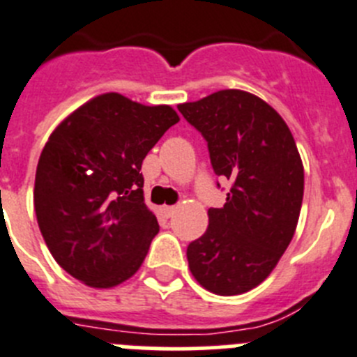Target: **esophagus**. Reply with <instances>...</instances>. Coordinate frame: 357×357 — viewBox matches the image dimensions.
<instances>
[{"instance_id": "34e87169", "label": "esophagus", "mask_w": 357, "mask_h": 357, "mask_svg": "<svg viewBox=\"0 0 357 357\" xmlns=\"http://www.w3.org/2000/svg\"><path fill=\"white\" fill-rule=\"evenodd\" d=\"M162 213H163V215H165V216H167V218H171V216L176 213V206H163Z\"/></svg>"}]
</instances>
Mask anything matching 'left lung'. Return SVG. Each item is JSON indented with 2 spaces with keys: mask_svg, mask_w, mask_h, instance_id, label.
<instances>
[{
  "mask_svg": "<svg viewBox=\"0 0 357 357\" xmlns=\"http://www.w3.org/2000/svg\"><path fill=\"white\" fill-rule=\"evenodd\" d=\"M178 109L208 142L215 174L232 183L224 208H209L208 229L186 248L188 268L209 292L243 294L268 278L294 236L301 156L282 116L252 93L222 89Z\"/></svg>",
  "mask_w": 357,
  "mask_h": 357,
  "instance_id": "obj_1",
  "label": "left lung"
}]
</instances>
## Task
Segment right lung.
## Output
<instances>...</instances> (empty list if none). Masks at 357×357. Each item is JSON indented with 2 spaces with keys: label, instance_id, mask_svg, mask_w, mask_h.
Masks as SVG:
<instances>
[{
  "label": "right lung",
  "instance_id": "right-lung-1",
  "mask_svg": "<svg viewBox=\"0 0 357 357\" xmlns=\"http://www.w3.org/2000/svg\"><path fill=\"white\" fill-rule=\"evenodd\" d=\"M179 121L169 105L105 93L73 111L42 149L35 213L49 252L73 278L109 289L135 275L158 234L142 160Z\"/></svg>",
  "mask_w": 357,
  "mask_h": 357
}]
</instances>
